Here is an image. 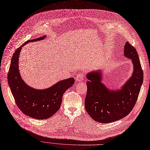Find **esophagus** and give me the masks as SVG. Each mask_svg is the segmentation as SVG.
Returning a JSON list of instances; mask_svg holds the SVG:
<instances>
[{"label":"esophagus","instance_id":"obj_1","mask_svg":"<svg viewBox=\"0 0 150 150\" xmlns=\"http://www.w3.org/2000/svg\"><path fill=\"white\" fill-rule=\"evenodd\" d=\"M76 79L77 81H82L84 80V74L83 73H80L76 76Z\"/></svg>","mask_w":150,"mask_h":150}]
</instances>
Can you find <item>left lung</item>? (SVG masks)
I'll list each match as a JSON object with an SVG mask.
<instances>
[{
	"instance_id": "obj_1",
	"label": "left lung",
	"mask_w": 150,
	"mask_h": 150,
	"mask_svg": "<svg viewBox=\"0 0 150 150\" xmlns=\"http://www.w3.org/2000/svg\"><path fill=\"white\" fill-rule=\"evenodd\" d=\"M124 53L125 57L131 59L134 71L119 89H109L103 83L101 69L86 75L85 109L98 122L107 124L122 119L131 112L138 99L143 81L139 57L135 47L128 42L124 44Z\"/></svg>"
}]
</instances>
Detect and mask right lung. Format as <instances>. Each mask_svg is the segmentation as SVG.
Returning a JSON list of instances; mask_svg holds the SVG:
<instances>
[{
    "label": "right lung",
    "instance_id": "obj_1",
    "mask_svg": "<svg viewBox=\"0 0 150 150\" xmlns=\"http://www.w3.org/2000/svg\"><path fill=\"white\" fill-rule=\"evenodd\" d=\"M43 36L27 41L16 50L11 60L8 73V83L15 103L21 112L36 119H46L60 109L65 91L75 83L74 78L58 81L51 87L37 90L28 85L22 79L18 67L19 55L22 47L30 42L43 40Z\"/></svg>",
    "mask_w": 150,
    "mask_h": 150
}]
</instances>
